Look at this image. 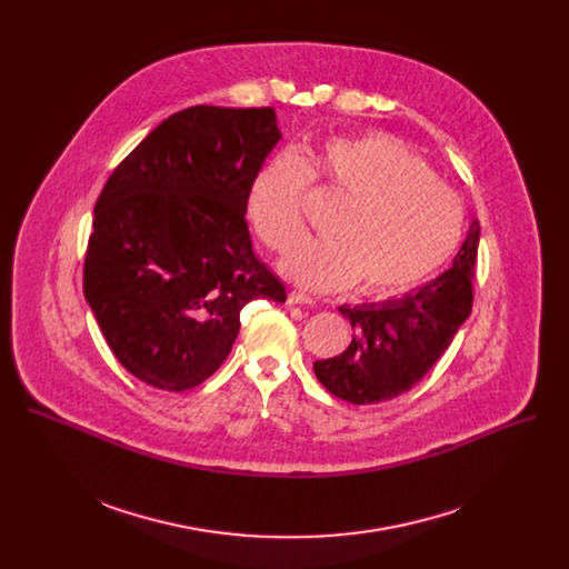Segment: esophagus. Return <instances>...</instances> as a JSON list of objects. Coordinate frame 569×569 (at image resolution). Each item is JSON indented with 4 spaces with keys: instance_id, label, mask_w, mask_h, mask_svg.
I'll return each instance as SVG.
<instances>
[{
    "instance_id": "34e87169",
    "label": "esophagus",
    "mask_w": 569,
    "mask_h": 569,
    "mask_svg": "<svg viewBox=\"0 0 569 569\" xmlns=\"http://www.w3.org/2000/svg\"><path fill=\"white\" fill-rule=\"evenodd\" d=\"M288 303H292V306H308V303H312V299L308 295H303V292L292 290V292H288Z\"/></svg>"
}]
</instances>
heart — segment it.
<instances>
[{
	"label": "heart",
	"instance_id": "1",
	"mask_svg": "<svg viewBox=\"0 0 569 569\" xmlns=\"http://www.w3.org/2000/svg\"><path fill=\"white\" fill-rule=\"evenodd\" d=\"M310 176L347 202L329 224L333 238L303 240L281 261L295 283L319 292L360 283L369 297H393L455 252L463 229L459 196L382 132L333 137L308 161L295 152L266 161L248 191V218L270 250L283 252L303 236L301 193Z\"/></svg>",
	"mask_w": 569,
	"mask_h": 569
}]
</instances>
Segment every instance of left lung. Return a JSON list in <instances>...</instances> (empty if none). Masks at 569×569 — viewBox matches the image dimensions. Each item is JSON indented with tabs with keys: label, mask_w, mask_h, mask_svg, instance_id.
<instances>
[{
	"label": "left lung",
	"mask_w": 569,
	"mask_h": 569,
	"mask_svg": "<svg viewBox=\"0 0 569 569\" xmlns=\"http://www.w3.org/2000/svg\"><path fill=\"white\" fill-rule=\"evenodd\" d=\"M477 246L479 222L472 218L452 268L437 279L398 299L340 306L356 336L345 353L312 365L319 382L353 405L389 400L412 389L470 315Z\"/></svg>",
	"instance_id": "8db88e82"
}]
</instances>
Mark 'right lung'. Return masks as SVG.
Masks as SVG:
<instances>
[{"instance_id": "right-lung-1", "label": "right lung", "mask_w": 569, "mask_h": 569, "mask_svg": "<svg viewBox=\"0 0 569 569\" xmlns=\"http://www.w3.org/2000/svg\"><path fill=\"white\" fill-rule=\"evenodd\" d=\"M279 139L272 108L196 106L161 121L106 182L83 290L141 382L200 385L229 356L242 306L286 301L246 222L250 184Z\"/></svg>"}]
</instances>
